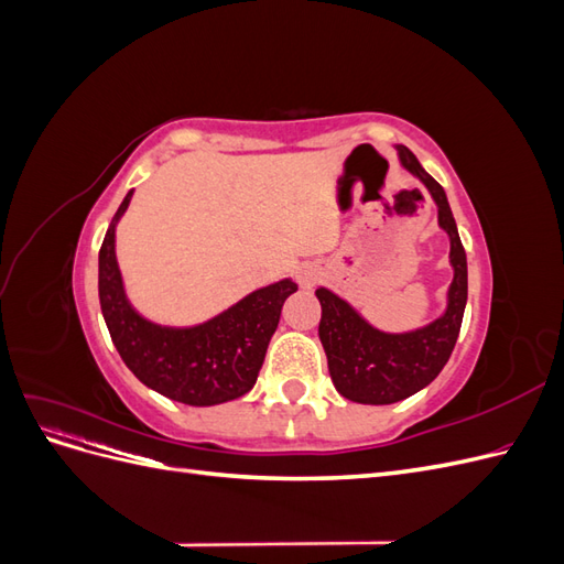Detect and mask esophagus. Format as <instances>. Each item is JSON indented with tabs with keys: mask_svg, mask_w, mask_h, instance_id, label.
<instances>
[{
	"mask_svg": "<svg viewBox=\"0 0 564 564\" xmlns=\"http://www.w3.org/2000/svg\"><path fill=\"white\" fill-rule=\"evenodd\" d=\"M296 282L303 289H313L317 282V270L311 265H299L296 268Z\"/></svg>",
	"mask_w": 564,
	"mask_h": 564,
	"instance_id": "34e87169",
	"label": "esophagus"
}]
</instances>
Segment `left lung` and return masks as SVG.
I'll return each mask as SVG.
<instances>
[{
    "mask_svg": "<svg viewBox=\"0 0 564 564\" xmlns=\"http://www.w3.org/2000/svg\"><path fill=\"white\" fill-rule=\"evenodd\" d=\"M400 164L416 176L437 207V226L449 237L452 284L440 317L409 332H383L327 286H317L322 305L319 340L327 352L334 388L350 402L392 404L412 398L447 365L468 301V265L456 220L442 185L425 172L414 152L395 145Z\"/></svg>",
    "mask_w": 564,
    "mask_h": 564,
    "instance_id": "8db88e82",
    "label": "left lung"
}]
</instances>
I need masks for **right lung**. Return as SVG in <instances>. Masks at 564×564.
Returning a JSON list of instances; mask_svg holds the SVG:
<instances>
[{
    "label": "right lung",
    "mask_w": 564,
    "mask_h": 564,
    "mask_svg": "<svg viewBox=\"0 0 564 564\" xmlns=\"http://www.w3.org/2000/svg\"><path fill=\"white\" fill-rule=\"evenodd\" d=\"M131 193L119 204L98 253V296L112 344L133 377L160 395L191 406L242 398L259 379L265 350L278 329L284 301L296 292L292 278L253 289L218 315L169 327L133 308L117 263V224Z\"/></svg>",
    "instance_id": "obj_1"
}]
</instances>
